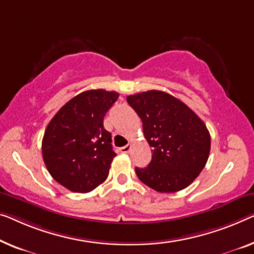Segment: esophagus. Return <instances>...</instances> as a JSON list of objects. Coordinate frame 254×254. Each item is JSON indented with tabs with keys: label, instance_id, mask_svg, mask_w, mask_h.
I'll return each mask as SVG.
<instances>
[{
	"label": "esophagus",
	"instance_id": "obj_1",
	"mask_svg": "<svg viewBox=\"0 0 254 254\" xmlns=\"http://www.w3.org/2000/svg\"><path fill=\"white\" fill-rule=\"evenodd\" d=\"M131 148H132V146H131V145H127V146H124V147H122V148H121L120 150H121V153L127 154V153H130V150H131Z\"/></svg>",
	"mask_w": 254,
	"mask_h": 254
}]
</instances>
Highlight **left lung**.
Here are the masks:
<instances>
[{"mask_svg":"<svg viewBox=\"0 0 254 254\" xmlns=\"http://www.w3.org/2000/svg\"><path fill=\"white\" fill-rule=\"evenodd\" d=\"M142 121L151 147V161L135 168L141 183L158 192L188 187L205 166L211 148L206 126L183 101L163 91L150 90L127 97Z\"/></svg>","mask_w":254,"mask_h":254,"instance_id":"1","label":"left lung"}]
</instances>
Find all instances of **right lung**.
<instances>
[{
  "label": "right lung",
  "instance_id": "right-lung-1",
  "mask_svg": "<svg viewBox=\"0 0 254 254\" xmlns=\"http://www.w3.org/2000/svg\"><path fill=\"white\" fill-rule=\"evenodd\" d=\"M117 98L115 91H84L64 105L45 128V166L68 190L89 192L107 179L116 154L104 117Z\"/></svg>",
  "mask_w": 254,
  "mask_h": 254
}]
</instances>
